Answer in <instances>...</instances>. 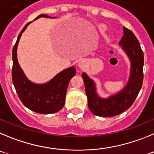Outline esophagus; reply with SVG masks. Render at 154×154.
I'll return each mask as SVG.
<instances>
[{
  "label": "esophagus",
  "mask_w": 154,
  "mask_h": 154,
  "mask_svg": "<svg viewBox=\"0 0 154 154\" xmlns=\"http://www.w3.org/2000/svg\"><path fill=\"white\" fill-rule=\"evenodd\" d=\"M87 62L85 60H84V59H82V60H80V61L78 62V67H80V68H84V67L87 66Z\"/></svg>",
  "instance_id": "34e87169"
}]
</instances>
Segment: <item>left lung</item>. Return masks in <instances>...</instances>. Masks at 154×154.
Segmentation results:
<instances>
[{"instance_id":"1","label":"left lung","mask_w":154,"mask_h":154,"mask_svg":"<svg viewBox=\"0 0 154 154\" xmlns=\"http://www.w3.org/2000/svg\"><path fill=\"white\" fill-rule=\"evenodd\" d=\"M119 45L131 60L128 82L117 94L107 98L98 96L95 83L85 73L82 74L90 110L99 117H113L131 107L137 97L143 80V53L137 38L131 30L124 27V36Z\"/></svg>"}]
</instances>
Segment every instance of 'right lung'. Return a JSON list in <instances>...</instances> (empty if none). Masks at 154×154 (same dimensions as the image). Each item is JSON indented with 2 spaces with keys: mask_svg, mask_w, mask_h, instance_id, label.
<instances>
[{
  "mask_svg": "<svg viewBox=\"0 0 154 154\" xmlns=\"http://www.w3.org/2000/svg\"><path fill=\"white\" fill-rule=\"evenodd\" d=\"M40 17H50L46 14H40ZM53 18H55L54 17ZM29 22L24 26L17 37L12 52L13 67L12 80L16 92L23 104L32 111L39 113H54L61 110L65 103V97L70 79L76 74V68L72 66L62 70L46 84H37L31 82L20 68L17 57V50L22 33L25 30Z\"/></svg>",
  "mask_w": 154,
  "mask_h": 154,
  "instance_id": "obj_1",
  "label": "right lung"
}]
</instances>
